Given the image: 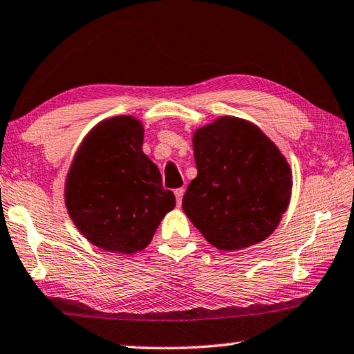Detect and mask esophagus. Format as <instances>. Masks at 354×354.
Returning a JSON list of instances; mask_svg holds the SVG:
<instances>
[{"label":"esophagus","instance_id":"34e87169","mask_svg":"<svg viewBox=\"0 0 354 354\" xmlns=\"http://www.w3.org/2000/svg\"><path fill=\"white\" fill-rule=\"evenodd\" d=\"M183 195H184V189H183V187L175 190V197H176V203H178V205H181V201H183Z\"/></svg>","mask_w":354,"mask_h":354}]
</instances>
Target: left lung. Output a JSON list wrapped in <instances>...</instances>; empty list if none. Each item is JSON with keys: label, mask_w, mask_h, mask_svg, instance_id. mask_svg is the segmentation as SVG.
Returning <instances> with one entry per match:
<instances>
[{"label": "left lung", "mask_w": 354, "mask_h": 354, "mask_svg": "<svg viewBox=\"0 0 354 354\" xmlns=\"http://www.w3.org/2000/svg\"><path fill=\"white\" fill-rule=\"evenodd\" d=\"M197 178L183 209L218 250L255 245L279 227L293 187L291 168L277 145L254 122L218 116L195 129Z\"/></svg>", "instance_id": "8db88e82"}]
</instances>
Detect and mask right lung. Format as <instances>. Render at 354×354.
<instances>
[{
  "mask_svg": "<svg viewBox=\"0 0 354 354\" xmlns=\"http://www.w3.org/2000/svg\"><path fill=\"white\" fill-rule=\"evenodd\" d=\"M143 138L138 118H106L82 140L67 171V214L89 243L106 252L133 255L147 249L176 205L143 153Z\"/></svg>",
  "mask_w": 354,
  "mask_h": 354,
  "instance_id": "right-lung-1",
  "label": "right lung"
}]
</instances>
